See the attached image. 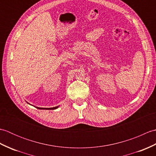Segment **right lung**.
I'll return each instance as SVG.
<instances>
[{"instance_id": "1", "label": "right lung", "mask_w": 156, "mask_h": 156, "mask_svg": "<svg viewBox=\"0 0 156 156\" xmlns=\"http://www.w3.org/2000/svg\"><path fill=\"white\" fill-rule=\"evenodd\" d=\"M27 103H28V102H27ZM28 104H29V103H28ZM29 105H30V104H29ZM59 107V106H57V107H52V108H41V107H36V108H38V109H45V110H54V109L58 108Z\"/></svg>"}]
</instances>
